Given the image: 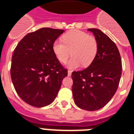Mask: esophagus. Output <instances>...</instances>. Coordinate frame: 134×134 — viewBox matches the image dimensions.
I'll use <instances>...</instances> for the list:
<instances>
[{
  "instance_id": "1",
  "label": "esophagus",
  "mask_w": 134,
  "mask_h": 134,
  "mask_svg": "<svg viewBox=\"0 0 134 134\" xmlns=\"http://www.w3.org/2000/svg\"><path fill=\"white\" fill-rule=\"evenodd\" d=\"M72 74V71L71 70H68V76H70Z\"/></svg>"
}]
</instances>
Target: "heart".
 I'll return each instance as SVG.
<instances>
[{"instance_id": "b5f03b06", "label": "heart", "mask_w": 134, "mask_h": 134, "mask_svg": "<svg viewBox=\"0 0 134 134\" xmlns=\"http://www.w3.org/2000/svg\"><path fill=\"white\" fill-rule=\"evenodd\" d=\"M63 43L56 40L52 44V51L61 63H65L70 55L72 57L66 66L75 69L83 65L87 67L94 62L98 52V42L96 38L80 30H72L62 36Z\"/></svg>"}]
</instances>
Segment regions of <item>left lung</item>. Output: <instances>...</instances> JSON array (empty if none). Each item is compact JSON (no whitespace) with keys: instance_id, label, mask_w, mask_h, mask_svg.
Here are the masks:
<instances>
[{"instance_id":"obj_1","label":"left lung","mask_w":134,"mask_h":134,"mask_svg":"<svg viewBox=\"0 0 134 134\" xmlns=\"http://www.w3.org/2000/svg\"><path fill=\"white\" fill-rule=\"evenodd\" d=\"M98 42L94 62L80 71H73L72 87L77 106L88 111L100 109L115 94L122 75V61L114 42L97 29H89Z\"/></svg>"}]
</instances>
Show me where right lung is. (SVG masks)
Listing matches in <instances>:
<instances>
[{
    "label": "right lung",
    "mask_w": 134,
    "mask_h": 134,
    "mask_svg": "<svg viewBox=\"0 0 134 134\" xmlns=\"http://www.w3.org/2000/svg\"><path fill=\"white\" fill-rule=\"evenodd\" d=\"M64 30L42 28L27 34L19 42L12 57L11 79L24 102L42 108L51 104L68 71L52 51V44Z\"/></svg>",
    "instance_id": "add662e5"
}]
</instances>
